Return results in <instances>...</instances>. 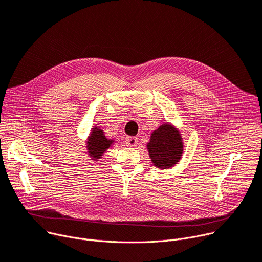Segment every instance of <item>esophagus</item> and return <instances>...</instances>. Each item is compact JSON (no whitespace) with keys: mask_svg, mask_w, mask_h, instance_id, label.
I'll use <instances>...</instances> for the list:
<instances>
[{"mask_svg":"<svg viewBox=\"0 0 262 262\" xmlns=\"http://www.w3.org/2000/svg\"><path fill=\"white\" fill-rule=\"evenodd\" d=\"M137 138L136 137H128L125 140V143L128 147H135L137 145Z\"/></svg>","mask_w":262,"mask_h":262,"instance_id":"esophagus-1","label":"esophagus"}]
</instances>
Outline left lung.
Instances as JSON below:
<instances>
[{"label": "left lung", "instance_id": "8db88e82", "mask_svg": "<svg viewBox=\"0 0 262 262\" xmlns=\"http://www.w3.org/2000/svg\"><path fill=\"white\" fill-rule=\"evenodd\" d=\"M146 147L154 166L160 169L171 168L182 158L183 138L177 127L163 123L151 133Z\"/></svg>", "mask_w": 262, "mask_h": 262}]
</instances>
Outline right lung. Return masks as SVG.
Wrapping results in <instances>:
<instances>
[{
  "instance_id": "obj_1",
  "label": "right lung",
  "mask_w": 262,
  "mask_h": 262,
  "mask_svg": "<svg viewBox=\"0 0 262 262\" xmlns=\"http://www.w3.org/2000/svg\"><path fill=\"white\" fill-rule=\"evenodd\" d=\"M114 142V139L105 137L104 132L100 127L94 126L86 140V150L89 157L94 161H99L103 154L112 147Z\"/></svg>"
}]
</instances>
